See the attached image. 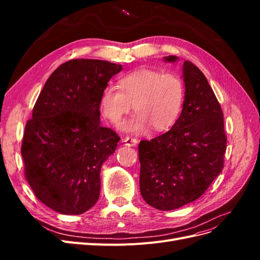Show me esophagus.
I'll return each mask as SVG.
<instances>
[{
	"label": "esophagus",
	"mask_w": 260,
	"mask_h": 260,
	"mask_svg": "<svg viewBox=\"0 0 260 260\" xmlns=\"http://www.w3.org/2000/svg\"><path fill=\"white\" fill-rule=\"evenodd\" d=\"M122 141L125 143V145L128 146H136L137 143L139 142L137 138H132V137H125Z\"/></svg>",
	"instance_id": "esophagus-1"
}]
</instances>
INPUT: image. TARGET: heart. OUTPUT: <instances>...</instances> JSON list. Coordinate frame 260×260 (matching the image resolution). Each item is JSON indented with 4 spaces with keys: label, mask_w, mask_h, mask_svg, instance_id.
Wrapping results in <instances>:
<instances>
[{
    "label": "heart",
    "mask_w": 260,
    "mask_h": 260,
    "mask_svg": "<svg viewBox=\"0 0 260 260\" xmlns=\"http://www.w3.org/2000/svg\"><path fill=\"white\" fill-rule=\"evenodd\" d=\"M119 86L107 85L102 92L101 111L106 119L118 123L133 104L137 113L120 124L121 130L140 133L152 125L154 130L162 131L177 121L184 86L176 74L142 68L123 76Z\"/></svg>",
    "instance_id": "obj_1"
}]
</instances>
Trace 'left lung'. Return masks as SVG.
<instances>
[{"mask_svg": "<svg viewBox=\"0 0 260 260\" xmlns=\"http://www.w3.org/2000/svg\"><path fill=\"white\" fill-rule=\"evenodd\" d=\"M165 61L175 62L170 55ZM183 108L172 128L139 144L140 191L148 205L174 210L200 199L222 171L226 136L221 106L206 77L183 64Z\"/></svg>", "mask_w": 260, "mask_h": 260, "instance_id": "8db88e82", "label": "left lung"}]
</instances>
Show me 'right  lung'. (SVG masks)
<instances>
[{"label": "right lung", "instance_id": "obj_1", "mask_svg": "<svg viewBox=\"0 0 260 260\" xmlns=\"http://www.w3.org/2000/svg\"><path fill=\"white\" fill-rule=\"evenodd\" d=\"M122 66L72 59L50 76L21 143L25 177L37 199L64 215H80L100 198L101 167L120 138L100 125L102 92Z\"/></svg>", "mask_w": 260, "mask_h": 260}]
</instances>
